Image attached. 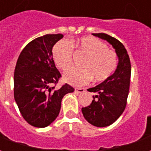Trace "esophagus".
<instances>
[{"label": "esophagus", "mask_w": 151, "mask_h": 151, "mask_svg": "<svg viewBox=\"0 0 151 151\" xmlns=\"http://www.w3.org/2000/svg\"><path fill=\"white\" fill-rule=\"evenodd\" d=\"M84 91H85L84 88H76L75 91H74L76 94H81V93H83Z\"/></svg>", "instance_id": "1"}]
</instances>
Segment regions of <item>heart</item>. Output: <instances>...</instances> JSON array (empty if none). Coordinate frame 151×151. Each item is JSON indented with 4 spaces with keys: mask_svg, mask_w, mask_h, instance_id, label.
Listing matches in <instances>:
<instances>
[{
    "mask_svg": "<svg viewBox=\"0 0 151 151\" xmlns=\"http://www.w3.org/2000/svg\"><path fill=\"white\" fill-rule=\"evenodd\" d=\"M75 43L86 57L81 63L82 68H70L65 72L63 76L65 82L73 86H81L91 78L95 82L104 81L112 74L117 66V56L108 50L106 43L91 36L82 37ZM72 55L73 44L68 40H60L53 47V60L63 70L71 65Z\"/></svg>",
    "mask_w": 151,
    "mask_h": 151,
    "instance_id": "b5f03b06",
    "label": "heart"
}]
</instances>
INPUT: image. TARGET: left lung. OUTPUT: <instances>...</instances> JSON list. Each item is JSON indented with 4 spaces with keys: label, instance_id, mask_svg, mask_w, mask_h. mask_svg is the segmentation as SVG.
<instances>
[{
    "label": "left lung",
    "instance_id": "obj_1",
    "mask_svg": "<svg viewBox=\"0 0 151 151\" xmlns=\"http://www.w3.org/2000/svg\"><path fill=\"white\" fill-rule=\"evenodd\" d=\"M106 40L115 49L118 57L116 69L108 79L87 91L94 92L91 105L82 108L83 116L96 127L113 124L121 116L126 106L131 76V64L127 50L120 41L104 33L92 34Z\"/></svg>",
    "mask_w": 151,
    "mask_h": 151
}]
</instances>
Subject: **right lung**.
Instances as JSON below:
<instances>
[{
  "mask_svg": "<svg viewBox=\"0 0 151 151\" xmlns=\"http://www.w3.org/2000/svg\"><path fill=\"white\" fill-rule=\"evenodd\" d=\"M63 35H45L32 40L19 55L14 70V99L25 120L45 128L58 116L63 97L74 91L68 84L52 86L61 77L52 57V47Z\"/></svg>",
  "mask_w": 151,
  "mask_h": 151,
  "instance_id": "add662e5",
  "label": "right lung"
}]
</instances>
